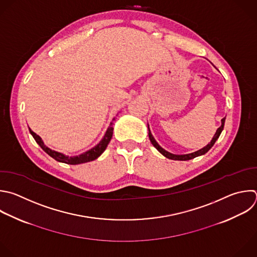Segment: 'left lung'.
Returning <instances> with one entry per match:
<instances>
[{
	"label": "left lung",
	"mask_w": 257,
	"mask_h": 257,
	"mask_svg": "<svg viewBox=\"0 0 257 257\" xmlns=\"http://www.w3.org/2000/svg\"><path fill=\"white\" fill-rule=\"evenodd\" d=\"M225 119H226V117H224V118L221 120V126L217 129V131H216L215 135L213 136L211 142H209V143H208L205 147H203L202 149H200V150H198V151H195V152H193V153H189V154H174V153H170V152L166 151L165 149H163V148L156 142V140L154 139V137L152 136L151 131H150V129H149V125L147 124V126H148V136H149V139H150V142L152 143V145H153L163 156H165L166 158L173 159V160H190V159H193V158H195V157H197V156H200V155H203V154L207 153V152L212 148V146L215 144L216 140L219 138L221 132H222L223 129H224Z\"/></svg>",
	"instance_id": "obj_1"
}]
</instances>
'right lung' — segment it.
Masks as SVG:
<instances>
[{
	"instance_id": "obj_1",
	"label": "right lung",
	"mask_w": 257,
	"mask_h": 257,
	"mask_svg": "<svg viewBox=\"0 0 257 257\" xmlns=\"http://www.w3.org/2000/svg\"><path fill=\"white\" fill-rule=\"evenodd\" d=\"M115 118L113 119V121L110 123V126L109 128L107 129L103 139L96 145L94 146L93 148H91L90 150L85 151L79 155H75V156H68V155H65L61 152H58V151H55V150H52L50 149L49 147H47L43 140L41 139V137L39 135H37L36 133H34L30 128H29V131L31 133V135L33 136V138L35 139V141L37 142V144L49 155L51 156L52 158H54L56 161H59V162H63V163H67V164H80V163H84V162H89V161H92V160H95L97 159L107 148L112 136H113V122H114Z\"/></svg>"
}]
</instances>
